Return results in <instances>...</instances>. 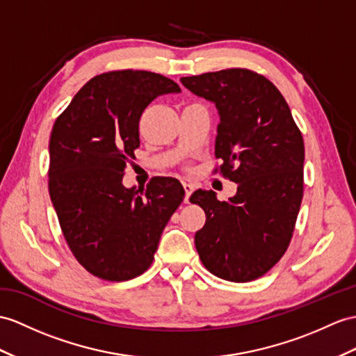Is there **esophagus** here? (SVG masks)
I'll use <instances>...</instances> for the list:
<instances>
[{
    "label": "esophagus",
    "mask_w": 356,
    "mask_h": 356,
    "mask_svg": "<svg viewBox=\"0 0 356 356\" xmlns=\"http://www.w3.org/2000/svg\"><path fill=\"white\" fill-rule=\"evenodd\" d=\"M183 187H184V190H186L184 202H186V204H188V199H190V195H192V193H193V190H195V186H193V184H190V183H184V184H183Z\"/></svg>",
    "instance_id": "34e87169"
}]
</instances>
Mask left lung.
<instances>
[{"mask_svg": "<svg viewBox=\"0 0 356 356\" xmlns=\"http://www.w3.org/2000/svg\"><path fill=\"white\" fill-rule=\"evenodd\" d=\"M181 83L218 108L214 154L223 175L238 184L228 201L213 190L190 196L207 216L195 234L199 258L222 280H257L280 261L293 236L303 196L302 134L281 92L263 75L234 67Z\"/></svg>", "mask_w": 356, "mask_h": 356, "instance_id": "8db88e82", "label": "left lung"}]
</instances>
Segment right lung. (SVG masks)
Listing matches in <instances>:
<instances>
[{
	"instance_id": "obj_1",
	"label": "right lung",
	"mask_w": 356,
	"mask_h": 356,
	"mask_svg": "<svg viewBox=\"0 0 356 356\" xmlns=\"http://www.w3.org/2000/svg\"><path fill=\"white\" fill-rule=\"evenodd\" d=\"M179 92L175 81L148 71L101 74L78 90L51 131V202L78 263L101 280L142 275L183 202L175 178H154L142 190L122 184L127 161L140 145L143 110Z\"/></svg>"
}]
</instances>
